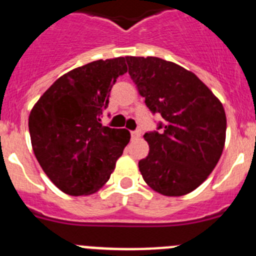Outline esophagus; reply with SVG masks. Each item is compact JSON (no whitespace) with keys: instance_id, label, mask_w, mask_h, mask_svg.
<instances>
[{"instance_id":"obj_1","label":"esophagus","mask_w":256,"mask_h":256,"mask_svg":"<svg viewBox=\"0 0 256 256\" xmlns=\"http://www.w3.org/2000/svg\"><path fill=\"white\" fill-rule=\"evenodd\" d=\"M130 136H132V138H138L141 137V130H133L130 132Z\"/></svg>"}]
</instances>
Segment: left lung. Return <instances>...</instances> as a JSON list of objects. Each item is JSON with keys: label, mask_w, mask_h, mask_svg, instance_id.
Wrapping results in <instances>:
<instances>
[{"label": "left lung", "mask_w": 256, "mask_h": 256, "mask_svg": "<svg viewBox=\"0 0 256 256\" xmlns=\"http://www.w3.org/2000/svg\"><path fill=\"white\" fill-rule=\"evenodd\" d=\"M128 73L144 104L160 114V132L144 133L148 155L138 162L144 182L164 196L198 188L220 159L224 108L195 74L160 58L128 56Z\"/></svg>", "instance_id": "8db88e82"}]
</instances>
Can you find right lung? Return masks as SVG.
Wrapping results in <instances>:
<instances>
[{
  "instance_id": "add662e5",
  "label": "right lung",
  "mask_w": 256,
  "mask_h": 256,
  "mask_svg": "<svg viewBox=\"0 0 256 256\" xmlns=\"http://www.w3.org/2000/svg\"><path fill=\"white\" fill-rule=\"evenodd\" d=\"M126 58L92 61L61 76L29 114L33 152L51 182L72 196L97 192L108 180L130 140L104 126L112 87L126 73Z\"/></svg>"
}]
</instances>
